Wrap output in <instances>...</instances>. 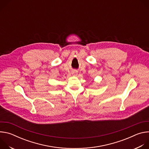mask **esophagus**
<instances>
[{"label":"esophagus","mask_w":149,"mask_h":149,"mask_svg":"<svg viewBox=\"0 0 149 149\" xmlns=\"http://www.w3.org/2000/svg\"><path fill=\"white\" fill-rule=\"evenodd\" d=\"M77 74H78V72H77V71H74V72H72V74H73V75H74V76H76V75H77Z\"/></svg>","instance_id":"34e87169"}]
</instances>
